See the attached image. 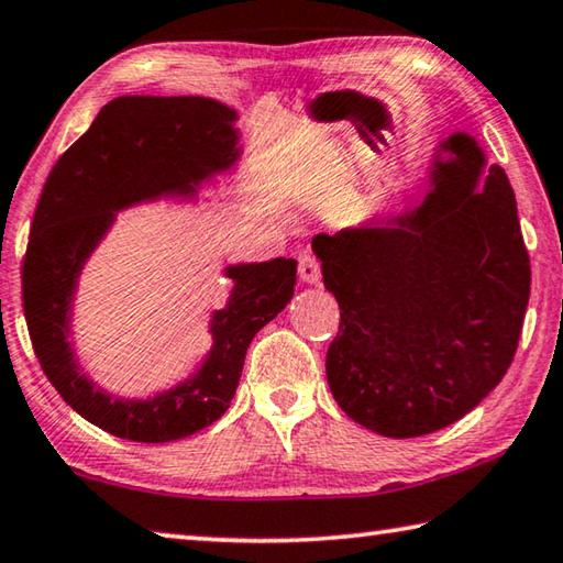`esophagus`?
Returning a JSON list of instances; mask_svg holds the SVG:
<instances>
[{
	"label": "esophagus",
	"instance_id": "obj_1",
	"mask_svg": "<svg viewBox=\"0 0 563 563\" xmlns=\"http://www.w3.org/2000/svg\"><path fill=\"white\" fill-rule=\"evenodd\" d=\"M299 276H301V282H307V284H319L321 266L317 262V256H311V254L299 256Z\"/></svg>",
	"mask_w": 563,
	"mask_h": 563
}]
</instances>
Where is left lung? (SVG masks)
I'll return each instance as SVG.
<instances>
[{
	"label": "left lung",
	"mask_w": 563,
	"mask_h": 563,
	"mask_svg": "<svg viewBox=\"0 0 563 563\" xmlns=\"http://www.w3.org/2000/svg\"><path fill=\"white\" fill-rule=\"evenodd\" d=\"M311 246L341 309L329 388L358 426L428 435L505 378L531 269L515 190L475 137L452 133L438 145L420 205L317 234Z\"/></svg>",
	"instance_id": "obj_1"
}]
</instances>
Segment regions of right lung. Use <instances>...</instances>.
<instances>
[{
  "mask_svg": "<svg viewBox=\"0 0 563 563\" xmlns=\"http://www.w3.org/2000/svg\"><path fill=\"white\" fill-rule=\"evenodd\" d=\"M236 111L205 96H121L58 157L38 197L22 269L24 317L46 378L78 416L115 438L170 442L222 418L256 331L294 297L297 260L224 266L232 291L212 311V346L185 380L147 398H118L86 376L71 341L88 256L115 214L161 197L195 200L242 157Z\"/></svg>",
  "mask_w": 563,
  "mask_h": 563,
  "instance_id": "add662e5",
  "label": "right lung"
}]
</instances>
